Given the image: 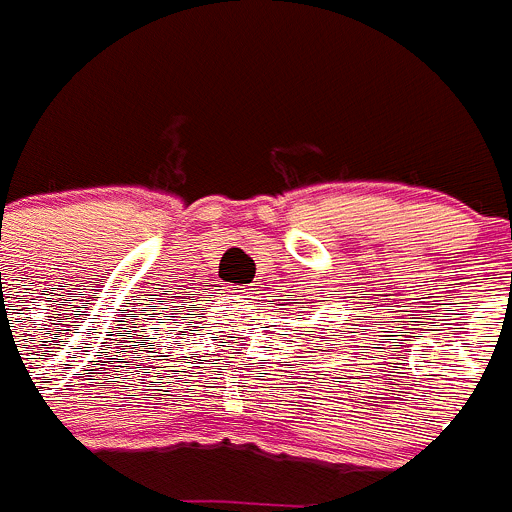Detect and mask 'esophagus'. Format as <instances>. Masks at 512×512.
Wrapping results in <instances>:
<instances>
[{"mask_svg":"<svg viewBox=\"0 0 512 512\" xmlns=\"http://www.w3.org/2000/svg\"><path fill=\"white\" fill-rule=\"evenodd\" d=\"M232 293H238L240 298H246V295H248V290H240V287H235V290H232Z\"/></svg>","mask_w":512,"mask_h":512,"instance_id":"esophagus-1","label":"esophagus"}]
</instances>
